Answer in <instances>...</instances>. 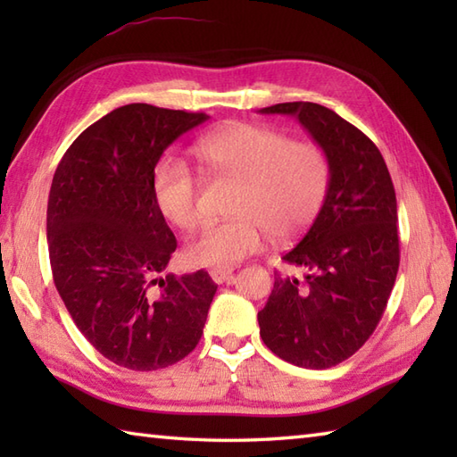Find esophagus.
Listing matches in <instances>:
<instances>
[{
  "label": "esophagus",
  "mask_w": 457,
  "mask_h": 457,
  "mask_svg": "<svg viewBox=\"0 0 457 457\" xmlns=\"http://www.w3.org/2000/svg\"><path fill=\"white\" fill-rule=\"evenodd\" d=\"M210 277H212L213 283H218V285L229 283V280L234 278V270H231V269H212Z\"/></svg>",
  "instance_id": "34e87169"
}]
</instances>
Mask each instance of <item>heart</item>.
Returning a JSON list of instances; mask_svg holds the SVG:
<instances>
[{
	"instance_id": "1",
	"label": "heart",
	"mask_w": 457,
	"mask_h": 457,
	"mask_svg": "<svg viewBox=\"0 0 457 457\" xmlns=\"http://www.w3.org/2000/svg\"><path fill=\"white\" fill-rule=\"evenodd\" d=\"M194 154L208 170L237 180L229 213L190 236L184 257L192 265L226 269L257 253L265 231L277 239L293 237L322 210L332 169L324 149L310 141H290L283 131L236 123L204 135ZM153 198L177 228L198 221V177L187 162L162 157L153 170Z\"/></svg>"
}]
</instances>
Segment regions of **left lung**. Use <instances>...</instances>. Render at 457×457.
Returning a JSON list of instances; mask_svg holds the SVG:
<instances>
[{
    "mask_svg": "<svg viewBox=\"0 0 457 457\" xmlns=\"http://www.w3.org/2000/svg\"><path fill=\"white\" fill-rule=\"evenodd\" d=\"M261 113L295 115L332 169L322 210L283 255L303 280L275 273L257 314L265 345L285 361L328 369L352 357L381 320L399 270L396 196L375 143L332 110L287 102Z\"/></svg>",
    "mask_w": 457,
    "mask_h": 457,
    "instance_id": "left-lung-1",
    "label": "left lung"
}]
</instances>
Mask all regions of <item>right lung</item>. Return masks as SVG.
Here are the masks:
<instances>
[{"label": "right lung", "instance_id": "add662e5", "mask_svg": "<svg viewBox=\"0 0 457 457\" xmlns=\"http://www.w3.org/2000/svg\"><path fill=\"white\" fill-rule=\"evenodd\" d=\"M206 113L129 104L84 129L58 162L46 244L76 328L115 365L157 371L200 342L218 285L206 270L161 275L177 239L153 198V170Z\"/></svg>", "mask_w": 457, "mask_h": 457}]
</instances>
